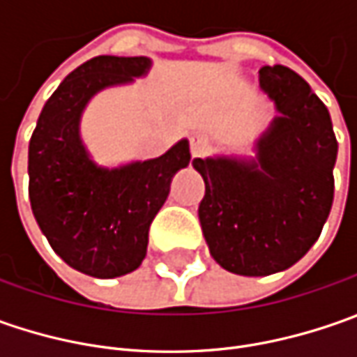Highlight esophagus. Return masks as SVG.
Wrapping results in <instances>:
<instances>
[{
	"label": "esophagus",
	"mask_w": 357,
	"mask_h": 357,
	"mask_svg": "<svg viewBox=\"0 0 357 357\" xmlns=\"http://www.w3.org/2000/svg\"><path fill=\"white\" fill-rule=\"evenodd\" d=\"M188 143H190V155L192 157H202L211 149V143H208L206 135H202V132H192Z\"/></svg>",
	"instance_id": "34e87169"
}]
</instances>
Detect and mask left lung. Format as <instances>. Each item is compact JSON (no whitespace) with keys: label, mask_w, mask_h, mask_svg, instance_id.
Here are the masks:
<instances>
[{"label":"left lung","mask_w":357,"mask_h":357,"mask_svg":"<svg viewBox=\"0 0 357 357\" xmlns=\"http://www.w3.org/2000/svg\"><path fill=\"white\" fill-rule=\"evenodd\" d=\"M258 75L278 115L256 141V157L192 160L206 188L199 218L211 256L240 276L294 266L334 200L337 141L326 105L284 65H264Z\"/></svg>","instance_id":"left-lung-1"}]
</instances>
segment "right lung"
Returning a JSON list of instances; mask_svg holds the SVG:
<instances>
[{
  "label": "right lung",
  "instance_id": "obj_1",
  "mask_svg": "<svg viewBox=\"0 0 357 357\" xmlns=\"http://www.w3.org/2000/svg\"><path fill=\"white\" fill-rule=\"evenodd\" d=\"M149 57H93L47 99L29 141V200L35 220L71 268L117 278L141 266L149 227L169 197L172 176L190 162L181 139L157 158L99 167L81 139V117L99 91L149 73Z\"/></svg>",
  "mask_w": 357,
  "mask_h": 357
}]
</instances>
